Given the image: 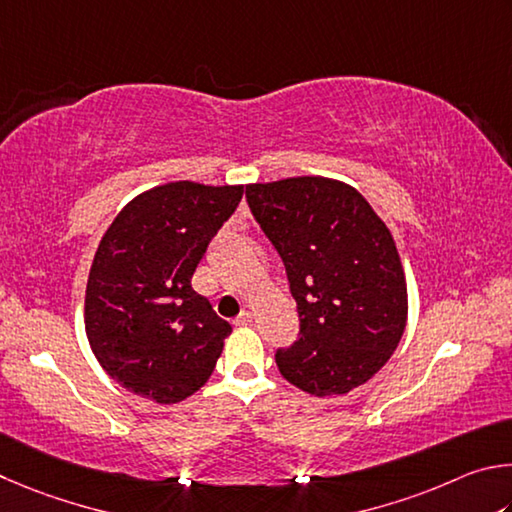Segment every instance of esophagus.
Listing matches in <instances>:
<instances>
[{"label":"esophagus","instance_id":"esophagus-1","mask_svg":"<svg viewBox=\"0 0 512 512\" xmlns=\"http://www.w3.org/2000/svg\"><path fill=\"white\" fill-rule=\"evenodd\" d=\"M251 321H254V315H251L249 310H242L240 315L236 317V321H233V324H236V326H249Z\"/></svg>","mask_w":512,"mask_h":512}]
</instances>
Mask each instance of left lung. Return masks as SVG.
Wrapping results in <instances>:
<instances>
[{
  "instance_id": "1",
  "label": "left lung",
  "mask_w": 512,
  "mask_h": 512,
  "mask_svg": "<svg viewBox=\"0 0 512 512\" xmlns=\"http://www.w3.org/2000/svg\"><path fill=\"white\" fill-rule=\"evenodd\" d=\"M247 202L283 258L301 330L276 366L312 396H344L378 373L407 326V281L387 224L328 177L249 184Z\"/></svg>"
}]
</instances>
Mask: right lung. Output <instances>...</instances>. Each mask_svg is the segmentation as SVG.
<instances>
[{"mask_svg":"<svg viewBox=\"0 0 512 512\" xmlns=\"http://www.w3.org/2000/svg\"><path fill=\"white\" fill-rule=\"evenodd\" d=\"M242 186L170 182L134 197L94 254L85 333L98 364L132 393L175 405L211 378L227 321L191 288Z\"/></svg>","mask_w":512,"mask_h":512,"instance_id":"obj_1","label":"right lung"}]
</instances>
